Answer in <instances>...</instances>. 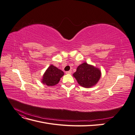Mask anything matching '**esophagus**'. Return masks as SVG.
<instances>
[{"label": "esophagus", "mask_w": 135, "mask_h": 135, "mask_svg": "<svg viewBox=\"0 0 135 135\" xmlns=\"http://www.w3.org/2000/svg\"><path fill=\"white\" fill-rule=\"evenodd\" d=\"M71 70H70V71H66V74H71Z\"/></svg>", "instance_id": "1"}]
</instances>
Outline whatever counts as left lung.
<instances>
[{
    "mask_svg": "<svg viewBox=\"0 0 135 135\" xmlns=\"http://www.w3.org/2000/svg\"><path fill=\"white\" fill-rule=\"evenodd\" d=\"M78 83L84 88H91L99 82L101 71L99 68L84 62L79 65L73 74Z\"/></svg>",
    "mask_w": 135,
    "mask_h": 135,
    "instance_id": "8db88e82",
    "label": "left lung"
}]
</instances>
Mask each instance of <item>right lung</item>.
Wrapping results in <instances>:
<instances>
[{
	"label": "right lung",
	"mask_w": 135,
	"mask_h": 135,
	"mask_svg": "<svg viewBox=\"0 0 135 135\" xmlns=\"http://www.w3.org/2000/svg\"><path fill=\"white\" fill-rule=\"evenodd\" d=\"M64 75V73L62 70L51 64L44 73L41 82L47 86H54L59 83Z\"/></svg>",
	"instance_id": "add662e5"
}]
</instances>
